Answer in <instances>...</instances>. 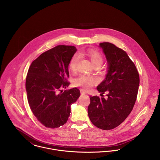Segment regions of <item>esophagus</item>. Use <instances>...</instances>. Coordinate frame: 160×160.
Masks as SVG:
<instances>
[{"mask_svg":"<svg viewBox=\"0 0 160 160\" xmlns=\"http://www.w3.org/2000/svg\"><path fill=\"white\" fill-rule=\"evenodd\" d=\"M81 95H85L86 93V92L83 90H81Z\"/></svg>","mask_w":160,"mask_h":160,"instance_id":"34e87169","label":"esophagus"}]
</instances>
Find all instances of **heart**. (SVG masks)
<instances>
[{
    "label": "heart",
    "instance_id": "obj_1",
    "mask_svg": "<svg viewBox=\"0 0 160 160\" xmlns=\"http://www.w3.org/2000/svg\"><path fill=\"white\" fill-rule=\"evenodd\" d=\"M87 55L91 58L92 63L94 66H100L103 63V57L98 52L95 50H89L88 51ZM79 60L80 55L78 53H76L72 57L69 63V68L71 70L74 71L76 69ZM96 83L97 79L95 78L85 75H81L74 79L73 84L75 86L80 87L82 89L88 91Z\"/></svg>",
    "mask_w": 160,
    "mask_h": 160
}]
</instances>
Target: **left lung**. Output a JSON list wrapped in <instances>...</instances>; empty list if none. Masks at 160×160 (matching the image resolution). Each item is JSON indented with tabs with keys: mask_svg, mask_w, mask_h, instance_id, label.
<instances>
[{
	"mask_svg": "<svg viewBox=\"0 0 160 160\" xmlns=\"http://www.w3.org/2000/svg\"><path fill=\"white\" fill-rule=\"evenodd\" d=\"M100 47L106 56L108 68L105 80L97 89L102 94L107 92L108 97L91 96L88 115L94 126L110 130L121 124L132 110L140 79L134 63L124 50L110 42L100 43Z\"/></svg>",
	"mask_w": 160,
	"mask_h": 160,
	"instance_id": "1",
	"label": "left lung"
}]
</instances>
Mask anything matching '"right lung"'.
<instances>
[{"label": "right lung", "instance_id": "1", "mask_svg": "<svg viewBox=\"0 0 160 160\" xmlns=\"http://www.w3.org/2000/svg\"><path fill=\"white\" fill-rule=\"evenodd\" d=\"M77 49L74 46H56L39 55L28 69L26 79L28 101L32 113L46 128L64 125L71 113V105L80 91L68 87L69 61Z\"/></svg>", "mask_w": 160, "mask_h": 160}]
</instances>
